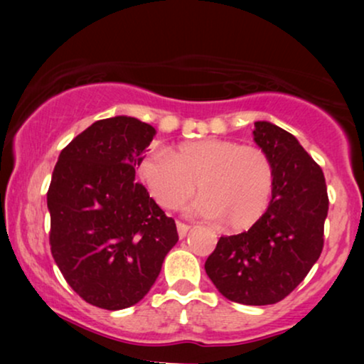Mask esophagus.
<instances>
[{"label": "esophagus", "mask_w": 364, "mask_h": 364, "mask_svg": "<svg viewBox=\"0 0 364 364\" xmlns=\"http://www.w3.org/2000/svg\"><path fill=\"white\" fill-rule=\"evenodd\" d=\"M188 228H191V225H187V223H183V222H177V232H178V237L181 238H183L187 235V232H188Z\"/></svg>", "instance_id": "34e87169"}]
</instances>
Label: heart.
<instances>
[{
    "instance_id": "heart-1",
    "label": "heart",
    "mask_w": 364,
    "mask_h": 364,
    "mask_svg": "<svg viewBox=\"0 0 364 364\" xmlns=\"http://www.w3.org/2000/svg\"><path fill=\"white\" fill-rule=\"evenodd\" d=\"M139 176L156 202L168 210L182 208L196 193L197 213L222 220L230 230H247L270 203L275 172L268 154L228 139L186 142L172 152H151Z\"/></svg>"
}]
</instances>
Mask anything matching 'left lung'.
<instances>
[{"label":"left lung","mask_w":364,"mask_h":364,"mask_svg":"<svg viewBox=\"0 0 364 364\" xmlns=\"http://www.w3.org/2000/svg\"><path fill=\"white\" fill-rule=\"evenodd\" d=\"M253 141L273 164L270 205L248 232L220 237L205 272L230 301L260 306L290 295L320 258L328 192L321 167L290 132L258 121Z\"/></svg>","instance_id":"obj_1"}]
</instances>
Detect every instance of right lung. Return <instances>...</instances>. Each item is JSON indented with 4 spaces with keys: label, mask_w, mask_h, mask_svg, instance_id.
Returning <instances> with one entry per match:
<instances>
[{
    "label": "right lung",
    "mask_w": 364,
    "mask_h": 364,
    "mask_svg": "<svg viewBox=\"0 0 364 364\" xmlns=\"http://www.w3.org/2000/svg\"><path fill=\"white\" fill-rule=\"evenodd\" d=\"M156 129L136 117L94 122L59 154L48 191L49 245L84 301L122 310L141 301L178 240L136 167Z\"/></svg>",
    "instance_id": "add662e5"
}]
</instances>
